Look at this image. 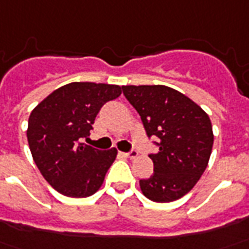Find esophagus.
I'll return each instance as SVG.
<instances>
[{"label":"esophagus","mask_w":249,"mask_h":249,"mask_svg":"<svg viewBox=\"0 0 249 249\" xmlns=\"http://www.w3.org/2000/svg\"><path fill=\"white\" fill-rule=\"evenodd\" d=\"M125 156V158H129V159H135V158H137V155H139V152H137L136 149H132L130 152H125V154H123Z\"/></svg>","instance_id":"esophagus-1"}]
</instances>
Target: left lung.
<instances>
[{"instance_id":"obj_1","label":"left lung","mask_w":249,"mask_h":249,"mask_svg":"<svg viewBox=\"0 0 249 249\" xmlns=\"http://www.w3.org/2000/svg\"><path fill=\"white\" fill-rule=\"evenodd\" d=\"M148 136L159 139L151 154L154 174L140 189L154 202H173L196 186L209 163L213 129L208 113L189 97L163 85L123 86Z\"/></svg>"}]
</instances>
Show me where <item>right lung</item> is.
<instances>
[{
	"instance_id": "obj_1",
	"label": "right lung",
	"mask_w": 249,
	"mask_h": 249,
	"mask_svg": "<svg viewBox=\"0 0 249 249\" xmlns=\"http://www.w3.org/2000/svg\"><path fill=\"white\" fill-rule=\"evenodd\" d=\"M120 95L119 85L71 82L32 110L27 129L31 154L41 175L60 194L85 198L100 190L117 149L100 151L79 140L90 135L102 105Z\"/></svg>"
}]
</instances>
